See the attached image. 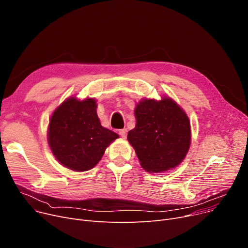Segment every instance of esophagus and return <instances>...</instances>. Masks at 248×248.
<instances>
[{
    "label": "esophagus",
    "mask_w": 248,
    "mask_h": 248,
    "mask_svg": "<svg viewBox=\"0 0 248 248\" xmlns=\"http://www.w3.org/2000/svg\"><path fill=\"white\" fill-rule=\"evenodd\" d=\"M126 133H127L126 128H123V129H120V131H119L120 136H121L122 138H124V139H125V138H126Z\"/></svg>",
    "instance_id": "34e87169"
}]
</instances>
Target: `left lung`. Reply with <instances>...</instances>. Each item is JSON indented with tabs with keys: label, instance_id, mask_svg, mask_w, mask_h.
<instances>
[{
	"label": "left lung",
	"instance_id": "8db88e82",
	"mask_svg": "<svg viewBox=\"0 0 248 248\" xmlns=\"http://www.w3.org/2000/svg\"><path fill=\"white\" fill-rule=\"evenodd\" d=\"M136 126L127 134L141 168L163 173L179 166L191 146V124L187 113L169 96L144 98L135 108Z\"/></svg>",
	"mask_w": 248,
	"mask_h": 248
}]
</instances>
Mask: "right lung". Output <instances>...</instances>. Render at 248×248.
<instances>
[{
	"mask_svg": "<svg viewBox=\"0 0 248 248\" xmlns=\"http://www.w3.org/2000/svg\"><path fill=\"white\" fill-rule=\"evenodd\" d=\"M96 99L74 96L65 99L51 114L47 139L52 154L64 167L84 172L95 167L119 135L103 127Z\"/></svg>",
	"mask_w": 248,
	"mask_h": 248,
	"instance_id": "right-lung-1",
	"label": "right lung"
}]
</instances>
